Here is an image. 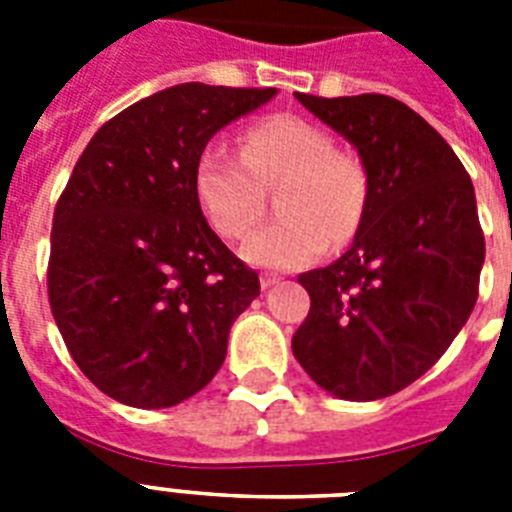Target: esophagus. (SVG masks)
Listing matches in <instances>:
<instances>
[{
	"label": "esophagus",
	"mask_w": 512,
	"mask_h": 512,
	"mask_svg": "<svg viewBox=\"0 0 512 512\" xmlns=\"http://www.w3.org/2000/svg\"><path fill=\"white\" fill-rule=\"evenodd\" d=\"M278 281H281V278H278L276 273H260V286H263V289H270V286H276Z\"/></svg>",
	"instance_id": "esophagus-1"
}]
</instances>
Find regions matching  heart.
<instances>
[{
  "mask_svg": "<svg viewBox=\"0 0 512 512\" xmlns=\"http://www.w3.org/2000/svg\"><path fill=\"white\" fill-rule=\"evenodd\" d=\"M192 190L205 221L223 239H244L265 210V192L278 190L270 223L244 244L247 263L294 270L315 263L328 244H346L367 208L362 161L336 148L312 119L278 114L252 124L239 153L210 140L195 161Z\"/></svg>",
  "mask_w": 512,
  "mask_h": 512,
  "instance_id": "1",
  "label": "heart"
}]
</instances>
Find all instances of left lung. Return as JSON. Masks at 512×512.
Segmentation results:
<instances>
[{
  "label": "left lung",
  "mask_w": 512,
  "mask_h": 512,
  "mask_svg": "<svg viewBox=\"0 0 512 512\" xmlns=\"http://www.w3.org/2000/svg\"><path fill=\"white\" fill-rule=\"evenodd\" d=\"M296 98L359 150L367 208L349 252L299 276L312 304L291 349L328 393L388 398L448 351L474 309L484 265L474 184L398 98Z\"/></svg>",
  "instance_id": "obj_1"
}]
</instances>
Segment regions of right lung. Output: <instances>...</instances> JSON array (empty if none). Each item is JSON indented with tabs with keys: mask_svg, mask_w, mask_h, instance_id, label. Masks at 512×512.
<instances>
[{
	"mask_svg": "<svg viewBox=\"0 0 512 512\" xmlns=\"http://www.w3.org/2000/svg\"><path fill=\"white\" fill-rule=\"evenodd\" d=\"M276 88L184 83L132 103L77 158L54 208L51 315L83 375L135 409H169L226 359L260 278L205 221L200 150Z\"/></svg>",
	"mask_w": 512,
	"mask_h": 512,
	"instance_id": "add662e5",
	"label": "right lung"
}]
</instances>
